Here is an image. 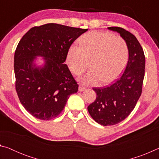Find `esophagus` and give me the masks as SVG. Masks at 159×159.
Wrapping results in <instances>:
<instances>
[{
  "instance_id": "obj_1",
  "label": "esophagus",
  "mask_w": 159,
  "mask_h": 159,
  "mask_svg": "<svg viewBox=\"0 0 159 159\" xmlns=\"http://www.w3.org/2000/svg\"><path fill=\"white\" fill-rule=\"evenodd\" d=\"M85 89H86V88H85V87H84V86L79 85V92H83V91H84Z\"/></svg>"
}]
</instances>
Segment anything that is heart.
I'll return each instance as SVG.
<instances>
[{"label":"heart","instance_id":"b5f03b06","mask_svg":"<svg viewBox=\"0 0 159 159\" xmlns=\"http://www.w3.org/2000/svg\"><path fill=\"white\" fill-rule=\"evenodd\" d=\"M79 45H72L67 53L66 61L75 75H80L90 61V71L80 81L93 85L111 83L125 69L128 58V48L122 38L109 32L90 31L79 39Z\"/></svg>","mask_w":159,"mask_h":159}]
</instances>
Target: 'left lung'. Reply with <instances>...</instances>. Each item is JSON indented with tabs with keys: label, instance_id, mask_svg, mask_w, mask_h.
<instances>
[{
	"label": "left lung",
	"instance_id": "left-lung-1",
	"mask_svg": "<svg viewBox=\"0 0 159 159\" xmlns=\"http://www.w3.org/2000/svg\"><path fill=\"white\" fill-rule=\"evenodd\" d=\"M117 32L128 48V61L124 73L110 86L93 88L95 101L88 107L91 116L102 125H112L127 118L141 95L144 77L145 57L136 37L124 29L107 28Z\"/></svg>",
	"mask_w": 159,
	"mask_h": 159
}]
</instances>
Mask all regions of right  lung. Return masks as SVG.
Masks as SVG:
<instances>
[{"instance_id":"1","label":"right lung","mask_w":159,"mask_h":159,"mask_svg":"<svg viewBox=\"0 0 159 159\" xmlns=\"http://www.w3.org/2000/svg\"><path fill=\"white\" fill-rule=\"evenodd\" d=\"M88 29L50 23L34 26L15 52V87L21 104L35 118L48 120L62 111L79 85L64 64L70 46ZM38 57L43 62L39 64Z\"/></svg>"}]
</instances>
